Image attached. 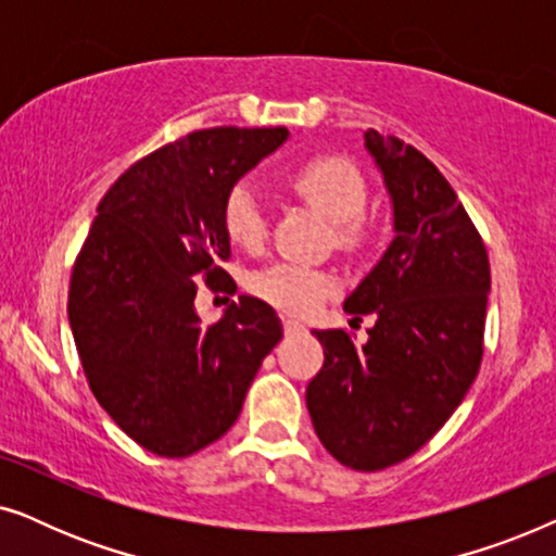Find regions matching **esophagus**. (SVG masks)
Returning a JSON list of instances; mask_svg holds the SVG:
<instances>
[{"label":"esophagus","mask_w":556,"mask_h":556,"mask_svg":"<svg viewBox=\"0 0 556 556\" xmlns=\"http://www.w3.org/2000/svg\"><path fill=\"white\" fill-rule=\"evenodd\" d=\"M283 329H286V333H303L306 331V326H303L301 321H295V318H286Z\"/></svg>","instance_id":"1"}]
</instances>
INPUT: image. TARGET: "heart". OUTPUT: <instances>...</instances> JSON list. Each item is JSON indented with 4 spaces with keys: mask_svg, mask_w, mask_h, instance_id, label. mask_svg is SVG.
Here are the masks:
<instances>
[{
    "mask_svg": "<svg viewBox=\"0 0 556 556\" xmlns=\"http://www.w3.org/2000/svg\"><path fill=\"white\" fill-rule=\"evenodd\" d=\"M288 187L301 200L337 223V242L341 248H356L362 242V212L367 204V185L359 169L341 156L321 154L295 164L286 174ZM223 225L227 238L245 250H257L268 235L263 204L250 181H238L227 189L223 202ZM250 288L257 299L286 314L308 316L337 291L331 273L301 263H276L255 273Z\"/></svg>",
    "mask_w": 556,
    "mask_h": 556,
    "instance_id": "b5f03b06",
    "label": "heart"
}]
</instances>
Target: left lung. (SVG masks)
I'll return each mask as SVG.
<instances>
[{
    "mask_svg": "<svg viewBox=\"0 0 556 556\" xmlns=\"http://www.w3.org/2000/svg\"><path fill=\"white\" fill-rule=\"evenodd\" d=\"M364 143L392 197L394 240L344 308L377 321L364 346L344 329L314 331L324 367L306 405L326 451L371 473L420 451L473 384L491 265L481 232L428 156L375 128Z\"/></svg>",
    "mask_w": 556,
    "mask_h": 556,
    "instance_id": "8db88e82",
    "label": "left lung"
}]
</instances>
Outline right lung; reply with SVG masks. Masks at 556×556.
I'll list each match as a JSON object with an SVG mask.
<instances>
[{"label":"right lung","mask_w":556,"mask_h":556,"mask_svg":"<svg viewBox=\"0 0 556 556\" xmlns=\"http://www.w3.org/2000/svg\"><path fill=\"white\" fill-rule=\"evenodd\" d=\"M286 139V126H217L151 151L103 194L75 257L67 318L90 390L162 458L223 438L283 337L261 299L240 295L204 326L194 295L200 280L230 278L227 189Z\"/></svg>","instance_id":"1"}]
</instances>
